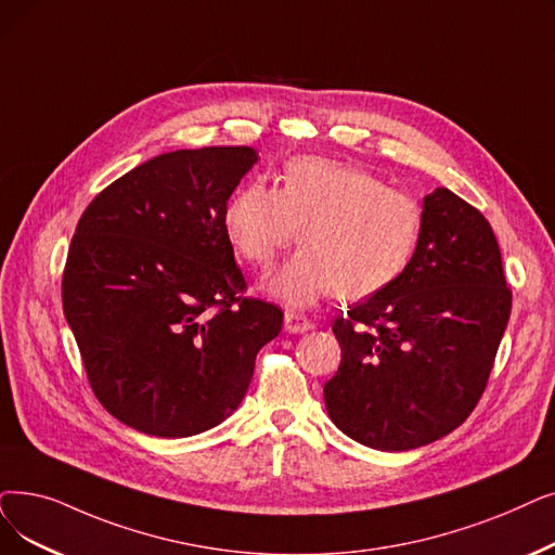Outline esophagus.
I'll return each mask as SVG.
<instances>
[{"label": "esophagus", "instance_id": "esophagus-1", "mask_svg": "<svg viewBox=\"0 0 555 555\" xmlns=\"http://www.w3.org/2000/svg\"><path fill=\"white\" fill-rule=\"evenodd\" d=\"M283 326L287 333H306L310 328H315V324H312L308 318L299 315V312L295 310H287L285 318H283Z\"/></svg>", "mask_w": 555, "mask_h": 555}]
</instances>
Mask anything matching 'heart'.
Segmentation results:
<instances>
[{
	"label": "heart",
	"mask_w": 555,
	"mask_h": 555,
	"mask_svg": "<svg viewBox=\"0 0 555 555\" xmlns=\"http://www.w3.org/2000/svg\"><path fill=\"white\" fill-rule=\"evenodd\" d=\"M222 220L233 249L258 272L299 235L304 247L268 281V293L301 308L337 293L365 299L390 287L415 256L424 212L415 197L363 167L295 158L279 190L264 181L240 185Z\"/></svg>",
	"instance_id": "1"
}]
</instances>
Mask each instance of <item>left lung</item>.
Wrapping results in <instances>:
<instances>
[{
	"label": "left lung",
	"mask_w": 555,
	"mask_h": 555,
	"mask_svg": "<svg viewBox=\"0 0 555 555\" xmlns=\"http://www.w3.org/2000/svg\"><path fill=\"white\" fill-rule=\"evenodd\" d=\"M422 212L405 272L333 322L343 360L324 385L328 417L380 451L436 442L469 417L513 308L483 212L449 188L426 195Z\"/></svg>",
	"instance_id": "1"
}]
</instances>
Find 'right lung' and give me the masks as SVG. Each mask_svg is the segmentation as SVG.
<instances>
[{
	"label": "right lung",
	"instance_id": "1",
	"mask_svg": "<svg viewBox=\"0 0 555 555\" xmlns=\"http://www.w3.org/2000/svg\"><path fill=\"white\" fill-rule=\"evenodd\" d=\"M251 147L160 154L90 202L63 272V310L94 397L122 424L188 438L247 395L283 310L249 299L224 206Z\"/></svg>",
	"mask_w": 555,
	"mask_h": 555
}]
</instances>
